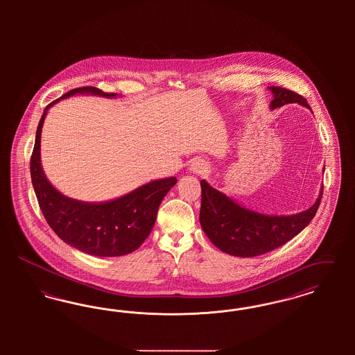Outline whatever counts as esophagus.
Here are the masks:
<instances>
[{"instance_id": "obj_1", "label": "esophagus", "mask_w": 355, "mask_h": 355, "mask_svg": "<svg viewBox=\"0 0 355 355\" xmlns=\"http://www.w3.org/2000/svg\"><path fill=\"white\" fill-rule=\"evenodd\" d=\"M191 170H193L194 173H197V174H203V173L206 171V168H205V165L201 164V162H193Z\"/></svg>"}]
</instances>
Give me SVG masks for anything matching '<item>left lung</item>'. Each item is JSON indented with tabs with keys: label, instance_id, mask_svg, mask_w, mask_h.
<instances>
[{
	"label": "left lung",
	"instance_id": "obj_1",
	"mask_svg": "<svg viewBox=\"0 0 355 355\" xmlns=\"http://www.w3.org/2000/svg\"><path fill=\"white\" fill-rule=\"evenodd\" d=\"M269 89L274 96L271 109L291 102H298L310 109L304 97L295 92L281 86ZM322 193L323 187L314 205L298 214L265 216L238 205L202 180L200 222L205 234L222 252L243 258L255 257L269 253L300 234L314 218L321 203Z\"/></svg>",
	"mask_w": 355,
	"mask_h": 355
}]
</instances>
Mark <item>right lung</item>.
<instances>
[{
	"label": "right lung",
	"mask_w": 355,
	"mask_h": 355,
	"mask_svg": "<svg viewBox=\"0 0 355 355\" xmlns=\"http://www.w3.org/2000/svg\"><path fill=\"white\" fill-rule=\"evenodd\" d=\"M77 93L102 97L117 96L105 93L98 87L83 86L70 90L45 107L37 128L31 158V175L37 201L53 232L70 246L97 257L133 253L150 234L159 203L175 185L177 178L157 180L114 201L102 203L81 202L55 190L46 180L40 159L42 123L53 103Z\"/></svg>",
	"instance_id": "right-lung-1"
}]
</instances>
